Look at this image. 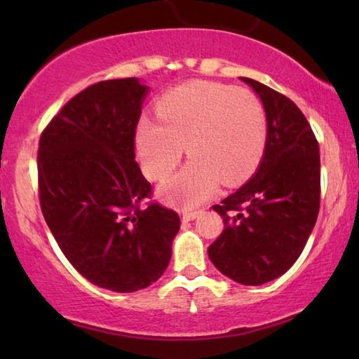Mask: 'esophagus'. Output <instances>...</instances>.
Instances as JSON below:
<instances>
[{"mask_svg":"<svg viewBox=\"0 0 359 359\" xmlns=\"http://www.w3.org/2000/svg\"><path fill=\"white\" fill-rule=\"evenodd\" d=\"M199 210H183V215H181V219H183V222H189V220H194L198 217Z\"/></svg>","mask_w":359,"mask_h":359,"instance_id":"esophagus-1","label":"esophagus"}]
</instances>
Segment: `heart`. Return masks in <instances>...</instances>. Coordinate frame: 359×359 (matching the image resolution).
Returning a JSON list of instances; mask_svg holds the SVG:
<instances>
[{
    "mask_svg": "<svg viewBox=\"0 0 359 359\" xmlns=\"http://www.w3.org/2000/svg\"><path fill=\"white\" fill-rule=\"evenodd\" d=\"M158 119L140 117L137 155L150 180H163L186 154L193 158L161 194L196 205L217 189L253 175L264 154L268 119L262 101L248 90L212 81H189L165 93L156 104Z\"/></svg>",
    "mask_w": 359,
    "mask_h": 359,
    "instance_id": "b5f03b06",
    "label": "heart"
}]
</instances>
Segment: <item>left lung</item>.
I'll list each match as a JSON object with an SVG mask.
<instances>
[{"mask_svg":"<svg viewBox=\"0 0 359 359\" xmlns=\"http://www.w3.org/2000/svg\"><path fill=\"white\" fill-rule=\"evenodd\" d=\"M263 101L268 139L248 183L212 205L224 230L210 245V262L245 286L287 271L301 257L320 209V154L306 116L281 93L242 78Z\"/></svg>","mask_w":359,"mask_h":359,"instance_id":"1","label":"left lung"}]
</instances>
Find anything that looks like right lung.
<instances>
[{"instance_id":"obj_1","label":"right lung","mask_w":359,"mask_h":359,"mask_svg":"<svg viewBox=\"0 0 359 359\" xmlns=\"http://www.w3.org/2000/svg\"><path fill=\"white\" fill-rule=\"evenodd\" d=\"M149 88L100 81L72 97L39 140V201L58 247L81 276L114 292L165 273L180 230L175 210L150 201L135 161V129Z\"/></svg>"}]
</instances>
